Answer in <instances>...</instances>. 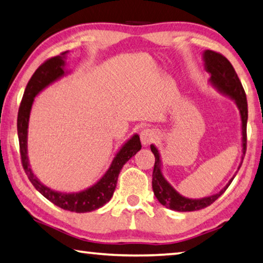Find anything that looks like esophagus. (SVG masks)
<instances>
[{"mask_svg": "<svg viewBox=\"0 0 263 263\" xmlns=\"http://www.w3.org/2000/svg\"><path fill=\"white\" fill-rule=\"evenodd\" d=\"M155 139H157V133L153 130H151V128H145V130L140 132V140L144 146H148L149 144H152Z\"/></svg>", "mask_w": 263, "mask_h": 263, "instance_id": "obj_1", "label": "esophagus"}]
</instances>
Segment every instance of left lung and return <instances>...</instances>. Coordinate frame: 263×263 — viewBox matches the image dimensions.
Instances as JSON below:
<instances>
[{"mask_svg":"<svg viewBox=\"0 0 263 263\" xmlns=\"http://www.w3.org/2000/svg\"><path fill=\"white\" fill-rule=\"evenodd\" d=\"M203 61H204V69L206 70L210 75L209 78V83L213 88H216L220 94L230 97L231 100L234 101L235 105L239 110L240 119H241V147H242V155L241 162H240L239 168L241 167L242 160L246 153V127H247V118H248V109H247V100L246 94L242 88V84L240 82L237 73L231 65V62L226 59L224 55L220 53L213 52L211 50H205L203 52ZM151 151L155 157V163L152 175V188L154 191L155 197L158 201L171 210L180 211V212H188V211H196L201 210V209L206 208L219 198L220 196L225 193V190L229 188L231 182L233 181L235 174L231 177V180L228 182L224 188L219 193L213 194L211 196H206L203 198H188L182 196L179 191H176L169 182L164 179L162 174V163L161 158H160L159 149L152 144L151 145Z\"/></svg>","mask_w":263,"mask_h":263,"instance_id":"8db88e82","label":"left lung"}]
</instances>
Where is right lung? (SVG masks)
<instances>
[{"label":"right lung","instance_id":"right-lung-1","mask_svg":"<svg viewBox=\"0 0 263 263\" xmlns=\"http://www.w3.org/2000/svg\"><path fill=\"white\" fill-rule=\"evenodd\" d=\"M66 54H67V52H64L60 55L51 58V59L44 62L35 70L32 78L30 79L18 110L17 132H18L22 163H23L26 175H28L29 180L34 188L54 205L67 211L83 213L100 209L110 201L114 195L118 175L123 166L133 155L137 154L138 151H140L141 144L139 136L137 133L133 135L130 139L124 142V145L116 153L112 162H111L108 171L105 172V174L95 184L84 190L78 191V193H61V191L53 190L38 180V177L33 174L32 169L30 167L28 157V128L30 114L34 102V97L50 84L55 82L57 80L61 79L69 73L65 68Z\"/></svg>","mask_w":263,"mask_h":263}]
</instances>
